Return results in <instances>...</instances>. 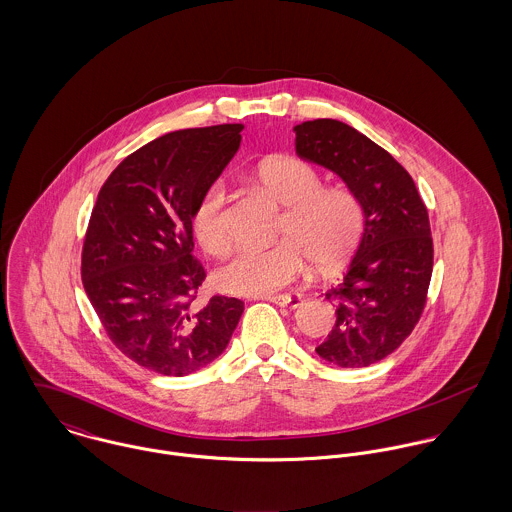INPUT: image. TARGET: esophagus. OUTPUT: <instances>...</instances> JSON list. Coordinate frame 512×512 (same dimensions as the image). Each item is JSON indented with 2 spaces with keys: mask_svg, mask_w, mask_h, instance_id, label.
Returning <instances> with one entry per match:
<instances>
[{
  "mask_svg": "<svg viewBox=\"0 0 512 512\" xmlns=\"http://www.w3.org/2000/svg\"><path fill=\"white\" fill-rule=\"evenodd\" d=\"M272 303H276V305H282V307H290V309H295V307H299L301 303H303V297L301 295H297V293H284V295H272V297H268Z\"/></svg>",
  "mask_w": 512,
  "mask_h": 512,
  "instance_id": "34e87169",
  "label": "esophagus"
}]
</instances>
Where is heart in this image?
Instances as JSON below:
<instances>
[{
    "instance_id": "1",
    "label": "heart",
    "mask_w": 512,
    "mask_h": 512,
    "mask_svg": "<svg viewBox=\"0 0 512 512\" xmlns=\"http://www.w3.org/2000/svg\"><path fill=\"white\" fill-rule=\"evenodd\" d=\"M260 189L286 207L272 248H244L215 274V286L232 295H270L295 282L313 260L321 270H335L349 260L365 230V211L355 193L323 187L321 173L292 155H276L256 169ZM191 228L209 254L230 246L226 189L213 183L197 201Z\"/></svg>"
}]
</instances>
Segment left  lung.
I'll list each match as a JSON object with an SVG mask.
<instances>
[{"instance_id": "left-lung-1", "label": "left lung", "mask_w": 512, "mask_h": 512, "mask_svg": "<svg viewBox=\"0 0 512 512\" xmlns=\"http://www.w3.org/2000/svg\"><path fill=\"white\" fill-rule=\"evenodd\" d=\"M295 153L339 175L363 205L365 230L343 280L325 292L337 321L315 353L343 368L374 365L412 333L434 268L428 209L410 173L339 120L293 128Z\"/></svg>"}]
</instances>
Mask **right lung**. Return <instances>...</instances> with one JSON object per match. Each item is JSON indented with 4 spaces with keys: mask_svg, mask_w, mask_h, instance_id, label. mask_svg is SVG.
Masks as SVG:
<instances>
[{
    "mask_svg": "<svg viewBox=\"0 0 512 512\" xmlns=\"http://www.w3.org/2000/svg\"><path fill=\"white\" fill-rule=\"evenodd\" d=\"M242 126L165 134L128 155L102 185L82 248V284L112 343L163 376L219 359L244 303L213 295L195 309L205 270L191 215L240 147Z\"/></svg>",
    "mask_w": 512,
    "mask_h": 512,
    "instance_id": "obj_1",
    "label": "right lung"
}]
</instances>
